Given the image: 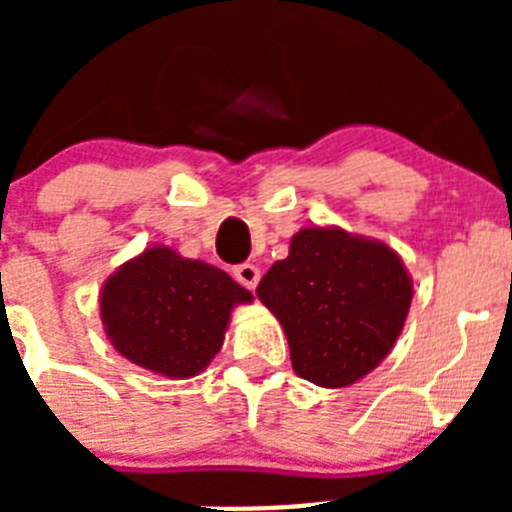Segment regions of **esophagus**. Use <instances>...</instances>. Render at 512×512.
<instances>
[{
    "instance_id": "34e87169",
    "label": "esophagus",
    "mask_w": 512,
    "mask_h": 512,
    "mask_svg": "<svg viewBox=\"0 0 512 512\" xmlns=\"http://www.w3.org/2000/svg\"><path fill=\"white\" fill-rule=\"evenodd\" d=\"M233 277L238 279V282H241L243 287L253 289V287H256V284H259L261 271H259V266H253V264H241V266H235V269H233Z\"/></svg>"
}]
</instances>
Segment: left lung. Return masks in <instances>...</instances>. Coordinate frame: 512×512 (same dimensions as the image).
I'll use <instances>...</instances> for the list:
<instances>
[{"label":"left lung","mask_w":512,"mask_h":512,"mask_svg":"<svg viewBox=\"0 0 512 512\" xmlns=\"http://www.w3.org/2000/svg\"><path fill=\"white\" fill-rule=\"evenodd\" d=\"M289 341L297 377L348 387L392 351L413 302V279L387 243L343 228H302L287 259L256 287Z\"/></svg>","instance_id":"1"}]
</instances>
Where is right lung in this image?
<instances>
[{"label":"right lung","mask_w":512,"mask_h":512,"mask_svg":"<svg viewBox=\"0 0 512 512\" xmlns=\"http://www.w3.org/2000/svg\"><path fill=\"white\" fill-rule=\"evenodd\" d=\"M253 295L217 266L151 246L102 284L99 315L120 356L169 379L197 377Z\"/></svg>","instance_id":"1"}]
</instances>
